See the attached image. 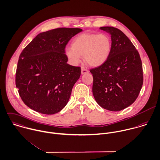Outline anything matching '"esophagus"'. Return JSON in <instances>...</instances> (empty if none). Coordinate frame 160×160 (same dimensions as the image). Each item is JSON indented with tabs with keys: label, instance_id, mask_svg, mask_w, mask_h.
Returning a JSON list of instances; mask_svg holds the SVG:
<instances>
[{
	"label": "esophagus",
	"instance_id": "1",
	"mask_svg": "<svg viewBox=\"0 0 160 160\" xmlns=\"http://www.w3.org/2000/svg\"><path fill=\"white\" fill-rule=\"evenodd\" d=\"M88 72H89V71L86 69H85L84 68H81V74H86V73H88Z\"/></svg>",
	"mask_w": 160,
	"mask_h": 160
}]
</instances>
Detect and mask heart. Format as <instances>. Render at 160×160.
<instances>
[{"label": "heart", "mask_w": 160, "mask_h": 160, "mask_svg": "<svg viewBox=\"0 0 160 160\" xmlns=\"http://www.w3.org/2000/svg\"><path fill=\"white\" fill-rule=\"evenodd\" d=\"M111 50L110 38L104 33H82L71 43V48H66L65 54L72 65H78L82 56L91 66L98 67L106 62Z\"/></svg>", "instance_id": "1"}]
</instances>
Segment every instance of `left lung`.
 <instances>
[{
  "instance_id": "left-lung-1",
  "label": "left lung",
  "mask_w": 160,
  "mask_h": 160,
  "mask_svg": "<svg viewBox=\"0 0 160 160\" xmlns=\"http://www.w3.org/2000/svg\"><path fill=\"white\" fill-rule=\"evenodd\" d=\"M111 37V50L106 62L91 69L92 93L97 103L104 109L120 111L132 105L143 85L142 61L129 38L119 29L100 27Z\"/></svg>"
}]
</instances>
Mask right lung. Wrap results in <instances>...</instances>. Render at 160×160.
Wrapping results in <instances>:
<instances>
[{
  "label": "right lung",
  "mask_w": 160,
  "mask_h": 160,
  "mask_svg": "<svg viewBox=\"0 0 160 160\" xmlns=\"http://www.w3.org/2000/svg\"><path fill=\"white\" fill-rule=\"evenodd\" d=\"M81 28H59L39 33L19 57L15 84L31 109L52 115L68 104L81 68L67 63L65 47Z\"/></svg>",
  "instance_id": "obj_1"
}]
</instances>
